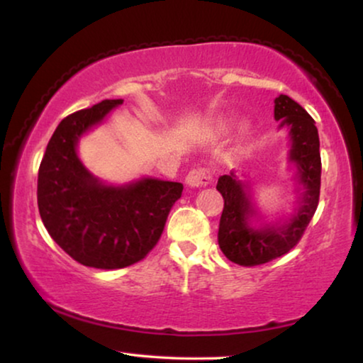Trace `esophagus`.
<instances>
[{
	"label": "esophagus",
	"instance_id": "34e87169",
	"mask_svg": "<svg viewBox=\"0 0 363 363\" xmlns=\"http://www.w3.org/2000/svg\"><path fill=\"white\" fill-rule=\"evenodd\" d=\"M211 180H213L211 172H210V168H206V167L193 168V170L186 175V183L193 188H203V186L210 185Z\"/></svg>",
	"mask_w": 363,
	"mask_h": 363
}]
</instances>
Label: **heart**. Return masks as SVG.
<instances>
[{"label":"heart","mask_w":363,"mask_h":363,"mask_svg":"<svg viewBox=\"0 0 363 363\" xmlns=\"http://www.w3.org/2000/svg\"><path fill=\"white\" fill-rule=\"evenodd\" d=\"M228 127H230V125H228V122H220V123H218V130H220V132L228 130Z\"/></svg>","instance_id":"heart-1"}]
</instances>
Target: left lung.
<instances>
[{
    "mask_svg": "<svg viewBox=\"0 0 363 363\" xmlns=\"http://www.w3.org/2000/svg\"><path fill=\"white\" fill-rule=\"evenodd\" d=\"M274 118L281 127L289 128V162L296 165V180L302 185L299 206L284 225L251 226V218H256L257 211L250 186L238 180L235 172L218 178L216 190L225 200L218 245L228 259L240 266H259L289 252L304 235L319 205L322 163L314 118L282 94L274 101Z\"/></svg>",
    "mask_w": 363,
    "mask_h": 363,
    "instance_id": "8db88e82",
    "label": "left lung"
}]
</instances>
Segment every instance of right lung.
Listing matches in <instances>:
<instances>
[{
    "mask_svg": "<svg viewBox=\"0 0 363 363\" xmlns=\"http://www.w3.org/2000/svg\"><path fill=\"white\" fill-rule=\"evenodd\" d=\"M122 99H111L62 118L38 173L39 215L54 241L84 266L122 269L142 261L160 240L183 185L142 178L104 185L77 155V143Z\"/></svg>",
    "mask_w": 363,
    "mask_h": 363,
    "instance_id": "right-lung-1",
    "label": "right lung"
}]
</instances>
